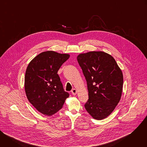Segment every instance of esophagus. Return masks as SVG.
<instances>
[{"mask_svg": "<svg viewBox=\"0 0 147 147\" xmlns=\"http://www.w3.org/2000/svg\"><path fill=\"white\" fill-rule=\"evenodd\" d=\"M77 90L75 89V88H74V89H73V90H71V93H72V94H73V95H76V94H77Z\"/></svg>", "mask_w": 147, "mask_h": 147, "instance_id": "esophagus-1", "label": "esophagus"}]
</instances>
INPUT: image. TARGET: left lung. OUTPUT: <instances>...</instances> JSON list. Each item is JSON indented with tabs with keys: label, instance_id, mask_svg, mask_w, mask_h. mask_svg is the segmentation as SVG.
Returning a JSON list of instances; mask_svg holds the SVG:
<instances>
[{
	"label": "left lung",
	"instance_id": "1",
	"mask_svg": "<svg viewBox=\"0 0 147 147\" xmlns=\"http://www.w3.org/2000/svg\"><path fill=\"white\" fill-rule=\"evenodd\" d=\"M77 59L87 83L89 99L85 108L94 119L102 120L112 113L120 100L121 70L115 59L104 52L81 53Z\"/></svg>",
	"mask_w": 147,
	"mask_h": 147
}]
</instances>
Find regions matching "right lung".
Instances as JSON below:
<instances>
[{
  "instance_id": "add662e5",
  "label": "right lung",
  "mask_w": 147,
  "mask_h": 147,
  "mask_svg": "<svg viewBox=\"0 0 147 147\" xmlns=\"http://www.w3.org/2000/svg\"><path fill=\"white\" fill-rule=\"evenodd\" d=\"M69 54L48 51L35 56L26 71L24 88L29 102L40 113L51 116L58 112L69 96L64 91L57 71Z\"/></svg>"
}]
</instances>
